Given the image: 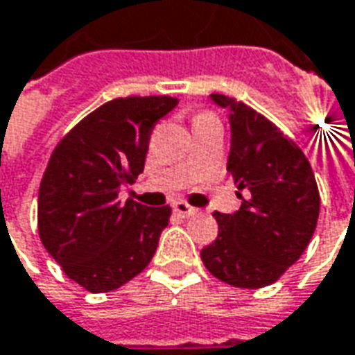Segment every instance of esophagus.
<instances>
[{
	"mask_svg": "<svg viewBox=\"0 0 355 355\" xmlns=\"http://www.w3.org/2000/svg\"><path fill=\"white\" fill-rule=\"evenodd\" d=\"M173 211H175V215H178V217L188 219V217H194L196 213H198V209L192 207V205H188L186 202H175L173 203Z\"/></svg>",
	"mask_w": 355,
	"mask_h": 355,
	"instance_id": "34e87169",
	"label": "esophagus"
}]
</instances>
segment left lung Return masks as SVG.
Returning a JSON list of instances; mask_svg holds the SVG:
<instances>
[{"label":"left lung","mask_w":355,"mask_h":355,"mask_svg":"<svg viewBox=\"0 0 355 355\" xmlns=\"http://www.w3.org/2000/svg\"><path fill=\"white\" fill-rule=\"evenodd\" d=\"M211 101L229 109L227 171L242 205L213 213L219 234L200 255L219 281L263 288L298 261L315 232L321 203L315 177L304 152L269 119L223 94H211Z\"/></svg>","instance_id":"left-lung-1"}]
</instances>
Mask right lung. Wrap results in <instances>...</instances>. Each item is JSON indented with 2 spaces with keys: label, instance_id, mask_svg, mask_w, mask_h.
I'll return each instance as SVG.
<instances>
[{
  "label": "right lung",
  "instance_id": "1",
  "mask_svg": "<svg viewBox=\"0 0 355 355\" xmlns=\"http://www.w3.org/2000/svg\"><path fill=\"white\" fill-rule=\"evenodd\" d=\"M169 96L117 98L57 144L38 194V232L69 279L94 294L135 279L152 261L171 207L119 202L144 171L152 128L177 107Z\"/></svg>",
  "mask_w": 355,
  "mask_h": 355
}]
</instances>
